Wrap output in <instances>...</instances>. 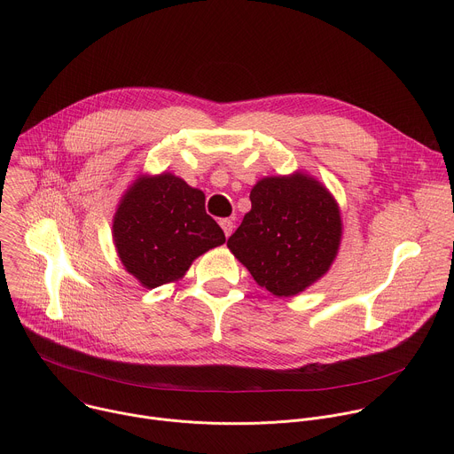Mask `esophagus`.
I'll return each instance as SVG.
<instances>
[{
	"mask_svg": "<svg viewBox=\"0 0 454 454\" xmlns=\"http://www.w3.org/2000/svg\"><path fill=\"white\" fill-rule=\"evenodd\" d=\"M219 224H221V228H223L224 235H226V237H230V235H231V231H233V228H235L233 221H231V219H221V221H219Z\"/></svg>",
	"mask_w": 454,
	"mask_h": 454,
	"instance_id": "esophagus-1",
	"label": "esophagus"
}]
</instances>
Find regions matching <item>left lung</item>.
I'll list each match as a JSON object with an SVG mask.
<instances>
[{"mask_svg": "<svg viewBox=\"0 0 454 454\" xmlns=\"http://www.w3.org/2000/svg\"><path fill=\"white\" fill-rule=\"evenodd\" d=\"M251 210L228 239L230 251L258 286L293 296L325 275L341 239V217L327 188L305 174L266 177Z\"/></svg>", "mask_w": 454, "mask_h": 454, "instance_id": "8db88e82", "label": "left lung"}]
</instances>
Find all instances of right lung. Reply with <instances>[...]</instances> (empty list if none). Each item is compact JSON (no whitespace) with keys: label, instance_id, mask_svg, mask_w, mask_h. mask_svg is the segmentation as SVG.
Segmentation results:
<instances>
[{"label":"right lung","instance_id":"1","mask_svg":"<svg viewBox=\"0 0 454 454\" xmlns=\"http://www.w3.org/2000/svg\"><path fill=\"white\" fill-rule=\"evenodd\" d=\"M113 237L125 270L149 289L181 278L193 258L226 240L205 210V193L167 172L129 188Z\"/></svg>","mask_w":454,"mask_h":454}]
</instances>
